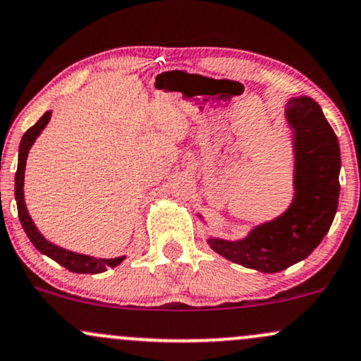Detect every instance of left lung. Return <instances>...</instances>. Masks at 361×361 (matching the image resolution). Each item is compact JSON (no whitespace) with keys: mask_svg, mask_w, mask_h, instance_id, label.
Returning <instances> with one entry per match:
<instances>
[{"mask_svg":"<svg viewBox=\"0 0 361 361\" xmlns=\"http://www.w3.org/2000/svg\"><path fill=\"white\" fill-rule=\"evenodd\" d=\"M288 123L295 130V200L283 216L257 226L240 241L211 238L209 247L231 262L279 272L307 259L327 235L339 199L341 152L334 130L310 97L291 99Z\"/></svg>","mask_w":361,"mask_h":361,"instance_id":"8db88e82","label":"left lung"}]
</instances>
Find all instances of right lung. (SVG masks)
<instances>
[{
  "instance_id": "right-lung-1",
  "label": "right lung",
  "mask_w": 361,
  "mask_h": 361,
  "mask_svg": "<svg viewBox=\"0 0 361 361\" xmlns=\"http://www.w3.org/2000/svg\"><path fill=\"white\" fill-rule=\"evenodd\" d=\"M51 113L42 114V118L35 123L34 126H30L25 133H23L22 142H20L18 149V168L15 173V199H17V207H18V217L20 223H22L23 231L27 233L29 240L32 241V245L37 248L39 252L44 253V255L53 259L54 262L63 265L65 269H68L71 272H78V274H99V272L108 271V267H116L118 264L123 262L125 257H118V259H94V257L82 255V253H75L65 248H59L56 245L49 243L41 233L37 231L35 224L30 219L29 211L25 207V200H23V173H25V161L27 154H29L30 147H32L34 140L39 137V133L44 130V126L49 121Z\"/></svg>"
}]
</instances>
